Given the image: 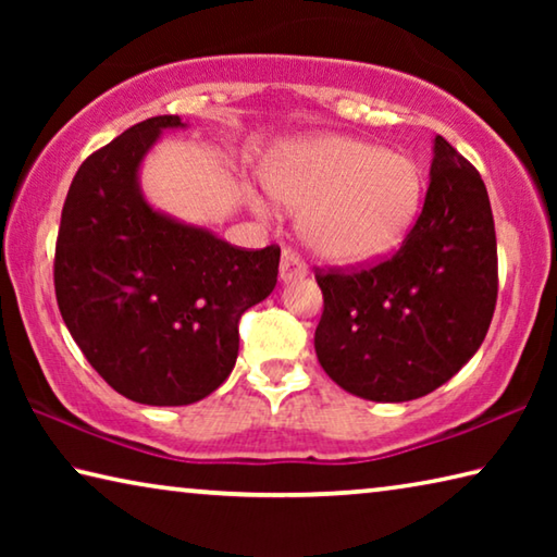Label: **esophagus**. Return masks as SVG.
<instances>
[{"label":"esophagus","mask_w":557,"mask_h":557,"mask_svg":"<svg viewBox=\"0 0 557 557\" xmlns=\"http://www.w3.org/2000/svg\"><path fill=\"white\" fill-rule=\"evenodd\" d=\"M307 275V265L305 260L299 258V252L295 250H282V265H280V277L282 282H295Z\"/></svg>","instance_id":"1"}]
</instances>
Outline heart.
Returning <instances> with one entry per match:
<instances>
[{
	"instance_id": "1",
	"label": "heart",
	"mask_w": 557,
	"mask_h": 557,
	"mask_svg": "<svg viewBox=\"0 0 557 557\" xmlns=\"http://www.w3.org/2000/svg\"><path fill=\"white\" fill-rule=\"evenodd\" d=\"M265 182L301 211V235L326 260L366 262L391 252L414 221L422 176L410 157L351 137H314L282 147ZM258 211H268L252 196Z\"/></svg>"
}]
</instances>
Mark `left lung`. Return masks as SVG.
<instances>
[{
  "mask_svg": "<svg viewBox=\"0 0 557 557\" xmlns=\"http://www.w3.org/2000/svg\"><path fill=\"white\" fill-rule=\"evenodd\" d=\"M324 312L314 332L329 379L366 400L428 395L465 366L492 324L498 258L492 203L445 137L418 221L388 258L317 268Z\"/></svg>",
  "mask_w": 557,
  "mask_h": 557,
  "instance_id": "8db88e82",
  "label": "left lung"
}]
</instances>
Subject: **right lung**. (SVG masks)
I'll list each match as a JSON object with an SVG mask.
<instances>
[{
    "mask_svg": "<svg viewBox=\"0 0 557 557\" xmlns=\"http://www.w3.org/2000/svg\"><path fill=\"white\" fill-rule=\"evenodd\" d=\"M178 115L137 122L73 176L55 238V299L102 381L145 405H188L228 379L238 322L277 285L280 248L248 250L166 219L137 169Z\"/></svg>",
    "mask_w": 557,
    "mask_h": 557,
    "instance_id": "obj_1",
    "label": "right lung"
}]
</instances>
